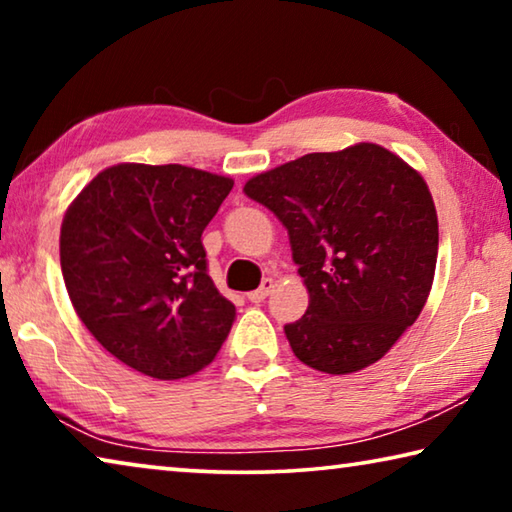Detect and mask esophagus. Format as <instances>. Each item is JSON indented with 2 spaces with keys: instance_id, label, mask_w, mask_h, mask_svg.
Returning a JSON list of instances; mask_svg holds the SVG:
<instances>
[{
  "instance_id": "obj_1",
  "label": "esophagus",
  "mask_w": 512,
  "mask_h": 512,
  "mask_svg": "<svg viewBox=\"0 0 512 512\" xmlns=\"http://www.w3.org/2000/svg\"><path fill=\"white\" fill-rule=\"evenodd\" d=\"M273 289H275V282L271 280V277H266V280L262 282V287H259L257 291L248 293V300L255 302V305H259V302H264L268 296H271Z\"/></svg>"
}]
</instances>
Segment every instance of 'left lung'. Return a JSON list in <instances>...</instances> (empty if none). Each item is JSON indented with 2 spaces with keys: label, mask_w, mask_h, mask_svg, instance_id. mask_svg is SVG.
<instances>
[{
  "label": "left lung",
  "mask_w": 512,
  "mask_h": 512,
  "mask_svg": "<svg viewBox=\"0 0 512 512\" xmlns=\"http://www.w3.org/2000/svg\"><path fill=\"white\" fill-rule=\"evenodd\" d=\"M246 196L289 232L309 307L284 325L309 368L348 375L368 368L418 320L438 257L429 187L379 144L307 153L250 178Z\"/></svg>",
  "instance_id": "left-lung-1"
}]
</instances>
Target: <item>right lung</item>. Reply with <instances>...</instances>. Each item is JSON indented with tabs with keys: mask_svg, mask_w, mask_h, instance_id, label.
Masks as SVG:
<instances>
[{
	"mask_svg": "<svg viewBox=\"0 0 512 512\" xmlns=\"http://www.w3.org/2000/svg\"><path fill=\"white\" fill-rule=\"evenodd\" d=\"M232 180L183 164H115L76 196L60 268L76 314L112 357L153 379L212 363L235 305L207 275L203 230Z\"/></svg>",
	"mask_w": 512,
	"mask_h": 512,
	"instance_id": "obj_1",
	"label": "right lung"
}]
</instances>
